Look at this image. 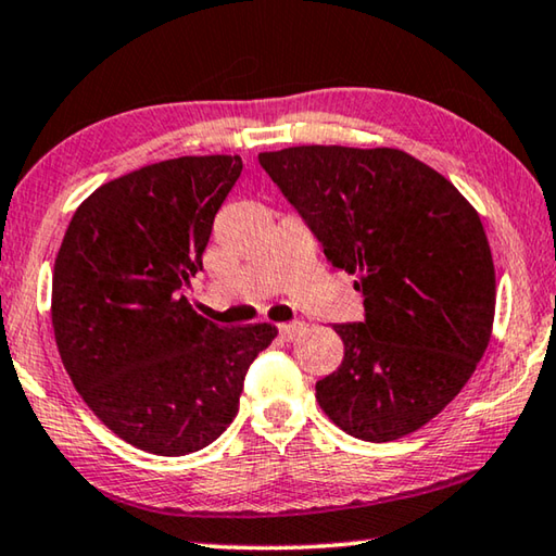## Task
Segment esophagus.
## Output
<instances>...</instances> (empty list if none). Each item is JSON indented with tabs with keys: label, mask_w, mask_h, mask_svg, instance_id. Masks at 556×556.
Listing matches in <instances>:
<instances>
[{
	"label": "esophagus",
	"mask_w": 556,
	"mask_h": 556,
	"mask_svg": "<svg viewBox=\"0 0 556 556\" xmlns=\"http://www.w3.org/2000/svg\"><path fill=\"white\" fill-rule=\"evenodd\" d=\"M301 331H304V324H301V321H291V324H281L279 326V333H281V338H287V341H291V338H296Z\"/></svg>",
	"instance_id": "obj_1"
}]
</instances>
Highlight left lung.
<instances>
[{"label":"left lung","instance_id":"left-lung-1","mask_svg":"<svg viewBox=\"0 0 556 556\" xmlns=\"http://www.w3.org/2000/svg\"><path fill=\"white\" fill-rule=\"evenodd\" d=\"M260 164L363 294V321L333 326L345 355L316 382L321 409L378 444L425 427L491 341L495 267L476 208L400 149L289 147Z\"/></svg>","mask_w":556,"mask_h":556}]
</instances>
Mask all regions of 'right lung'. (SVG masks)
Listing matches in <instances>:
<instances>
[{
	"label": "right lung",
	"mask_w": 556,
	"mask_h": 556,
	"mask_svg": "<svg viewBox=\"0 0 556 556\" xmlns=\"http://www.w3.org/2000/svg\"><path fill=\"white\" fill-rule=\"evenodd\" d=\"M240 156L149 164L90 193L53 267L55 345L75 390L110 431L159 456L193 454L240 407L271 324L215 326L178 294L203 269Z\"/></svg>",
	"instance_id": "obj_1"
}]
</instances>
